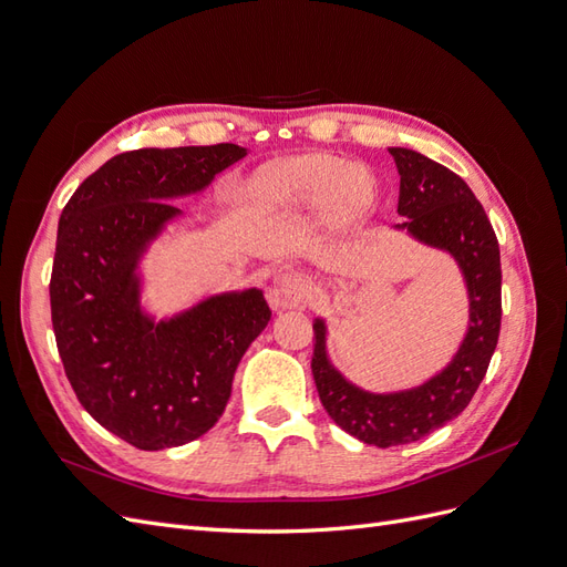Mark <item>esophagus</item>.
Listing matches in <instances>:
<instances>
[{"label": "esophagus", "mask_w": 567, "mask_h": 567, "mask_svg": "<svg viewBox=\"0 0 567 567\" xmlns=\"http://www.w3.org/2000/svg\"><path fill=\"white\" fill-rule=\"evenodd\" d=\"M312 293V281L302 271H279L267 290V300L274 310H288V307L302 305Z\"/></svg>", "instance_id": "obj_1"}]
</instances>
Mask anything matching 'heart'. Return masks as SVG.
Returning a JSON list of instances; mask_svg holds the SVG:
<instances>
[{
    "mask_svg": "<svg viewBox=\"0 0 567 567\" xmlns=\"http://www.w3.org/2000/svg\"><path fill=\"white\" fill-rule=\"evenodd\" d=\"M260 192L271 200L331 203L357 210L369 200L371 188L362 173L333 156H307L279 163L260 177Z\"/></svg>",
    "mask_w": 567,
    "mask_h": 567,
    "instance_id": "obj_1",
    "label": "heart"
}]
</instances>
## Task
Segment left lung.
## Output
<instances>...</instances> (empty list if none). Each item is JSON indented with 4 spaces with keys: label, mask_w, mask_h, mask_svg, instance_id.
Instances as JSON below:
<instances>
[{
    "label": "left lung",
    "mask_w": 567,
    "mask_h": 567,
    "mask_svg": "<svg viewBox=\"0 0 567 567\" xmlns=\"http://www.w3.org/2000/svg\"><path fill=\"white\" fill-rule=\"evenodd\" d=\"M400 169L398 213L423 244L454 255L471 298V326L454 362L433 381L398 394L350 385L329 364L323 323H315L312 373L319 400L342 431L373 447H398L456 419L483 383L502 329L499 241L483 205L458 175L409 148H390Z\"/></svg>",
    "instance_id": "obj_1"
}]
</instances>
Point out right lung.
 I'll return each mask as SVG.
<instances>
[{
	"label": "right lung",
	"instance_id": "add662e5",
	"mask_svg": "<svg viewBox=\"0 0 567 567\" xmlns=\"http://www.w3.org/2000/svg\"><path fill=\"white\" fill-rule=\"evenodd\" d=\"M246 148H136L84 179L59 219L49 300L63 371L87 414L136 450L208 433L225 411L238 362L271 310L260 290L217 296L153 323L140 310L136 260L179 210Z\"/></svg>",
	"mask_w": 567,
	"mask_h": 567
}]
</instances>
